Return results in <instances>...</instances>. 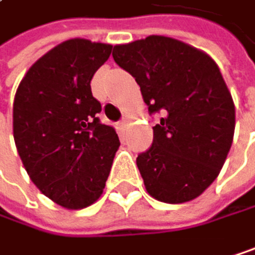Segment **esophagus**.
<instances>
[{
    "label": "esophagus",
    "instance_id": "1",
    "mask_svg": "<svg viewBox=\"0 0 255 255\" xmlns=\"http://www.w3.org/2000/svg\"><path fill=\"white\" fill-rule=\"evenodd\" d=\"M119 124H121V125H125V124H127V118H122Z\"/></svg>",
    "mask_w": 255,
    "mask_h": 255
}]
</instances>
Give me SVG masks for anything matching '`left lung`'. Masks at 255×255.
I'll use <instances>...</instances> for the list:
<instances>
[{
    "label": "left lung",
    "instance_id": "obj_1",
    "mask_svg": "<svg viewBox=\"0 0 255 255\" xmlns=\"http://www.w3.org/2000/svg\"><path fill=\"white\" fill-rule=\"evenodd\" d=\"M113 59L136 78L149 115L161 113L152 145L136 158L148 193L192 201L219 175L234 136V103L218 65L165 36L116 45Z\"/></svg>",
    "mask_w": 255,
    "mask_h": 255
}]
</instances>
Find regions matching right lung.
Here are the masks:
<instances>
[{
  "instance_id": "obj_1",
  "label": "right lung",
  "mask_w": 255,
  "mask_h": 255,
  "mask_svg": "<svg viewBox=\"0 0 255 255\" xmlns=\"http://www.w3.org/2000/svg\"><path fill=\"white\" fill-rule=\"evenodd\" d=\"M112 45L71 39L42 56L17 86L13 137L37 189L65 209L101 196L119 148L113 127L100 122L90 80Z\"/></svg>"
}]
</instances>
